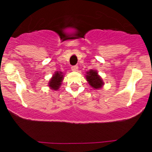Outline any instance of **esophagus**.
I'll return each mask as SVG.
<instances>
[{
    "label": "esophagus",
    "mask_w": 152,
    "mask_h": 152,
    "mask_svg": "<svg viewBox=\"0 0 152 152\" xmlns=\"http://www.w3.org/2000/svg\"><path fill=\"white\" fill-rule=\"evenodd\" d=\"M77 69H78V66L77 65H73V66H72V71H77Z\"/></svg>",
    "instance_id": "34e87169"
}]
</instances>
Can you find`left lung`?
Returning a JSON list of instances; mask_svg holds the SVG:
<instances>
[{"mask_svg":"<svg viewBox=\"0 0 152 152\" xmlns=\"http://www.w3.org/2000/svg\"><path fill=\"white\" fill-rule=\"evenodd\" d=\"M88 75H86V78L88 81L90 85L94 88H100L103 84V80H101L100 77L97 75V72L94 70H91L90 72H87Z\"/></svg>","mask_w":152,"mask_h":152,"instance_id":"left-lung-1","label":"left lung"}]
</instances>
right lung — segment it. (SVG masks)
Returning a JSON list of instances; mask_svg holds the SVG:
<instances>
[{
	"label": "right lung",
	"instance_id": "1",
	"mask_svg": "<svg viewBox=\"0 0 152 152\" xmlns=\"http://www.w3.org/2000/svg\"><path fill=\"white\" fill-rule=\"evenodd\" d=\"M63 80V75L61 72H56L49 81V87L52 90H57L59 88L61 83Z\"/></svg>",
	"mask_w": 152,
	"mask_h": 152
}]
</instances>
